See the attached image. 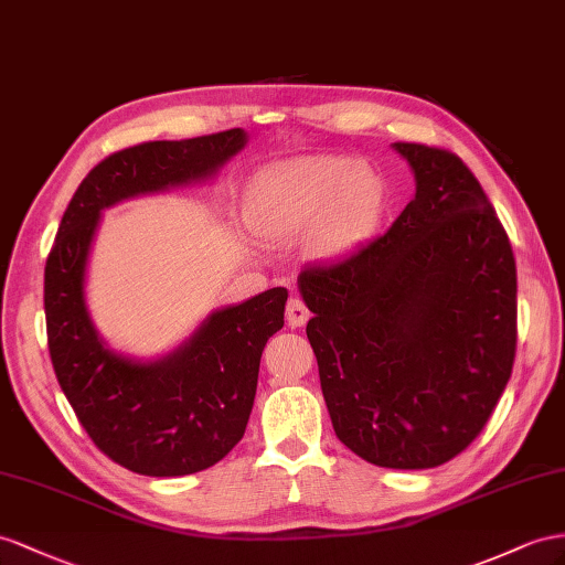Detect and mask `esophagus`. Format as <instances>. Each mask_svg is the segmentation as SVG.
<instances>
[{
  "label": "esophagus",
  "mask_w": 565,
  "mask_h": 565,
  "mask_svg": "<svg viewBox=\"0 0 565 565\" xmlns=\"http://www.w3.org/2000/svg\"><path fill=\"white\" fill-rule=\"evenodd\" d=\"M308 320H310V310L306 308V302H302L300 298L288 300V306H286V322H288V327L296 329V327L306 324Z\"/></svg>",
  "instance_id": "1"
}]
</instances>
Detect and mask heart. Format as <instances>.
<instances>
[{
  "label": "heart",
  "instance_id": "heart-1",
  "mask_svg": "<svg viewBox=\"0 0 565 565\" xmlns=\"http://www.w3.org/2000/svg\"><path fill=\"white\" fill-rule=\"evenodd\" d=\"M384 183L349 157H298L257 173L248 191V226L269 243H291L315 225V250L343 255L372 236Z\"/></svg>",
  "mask_w": 565,
  "mask_h": 565
}]
</instances>
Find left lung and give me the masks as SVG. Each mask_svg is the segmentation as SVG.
I'll return each instance as SVG.
<instances>
[{
	"label": "left lung",
	"mask_w": 565,
	"mask_h": 565,
	"mask_svg": "<svg viewBox=\"0 0 565 565\" xmlns=\"http://www.w3.org/2000/svg\"><path fill=\"white\" fill-rule=\"evenodd\" d=\"M415 198L384 236L298 291L341 444L380 468L425 470L487 425L515 358V259L480 181L456 154L394 142Z\"/></svg>",
	"instance_id": "8db88e82"
}]
</instances>
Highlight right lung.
Segmentation results:
<instances>
[{
    "label": "right lung",
    "instance_id": "obj_1",
    "mask_svg": "<svg viewBox=\"0 0 565 565\" xmlns=\"http://www.w3.org/2000/svg\"><path fill=\"white\" fill-rule=\"evenodd\" d=\"M248 134L231 128L154 140L103 159L71 198L45 267L47 343L56 380L99 451L126 470L181 477L220 462L255 403L259 358L284 327L288 291L269 288L210 312L177 349L150 360L114 351L99 334L85 279L103 212L138 195L205 183Z\"/></svg>",
    "mask_w": 565,
    "mask_h": 565
}]
</instances>
